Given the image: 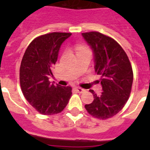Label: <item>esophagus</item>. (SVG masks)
Masks as SVG:
<instances>
[{
  "label": "esophagus",
  "instance_id": "obj_1",
  "mask_svg": "<svg viewBox=\"0 0 150 150\" xmlns=\"http://www.w3.org/2000/svg\"><path fill=\"white\" fill-rule=\"evenodd\" d=\"M75 90L79 93H84L86 90L84 89H82V88H80V87H76L75 88Z\"/></svg>",
  "mask_w": 150,
  "mask_h": 150
}]
</instances>
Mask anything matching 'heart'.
<instances>
[{"label":"heart","instance_id":"1","mask_svg":"<svg viewBox=\"0 0 150 150\" xmlns=\"http://www.w3.org/2000/svg\"><path fill=\"white\" fill-rule=\"evenodd\" d=\"M82 48H84L83 47H79V49H82Z\"/></svg>","mask_w":150,"mask_h":150}]
</instances>
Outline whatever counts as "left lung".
I'll use <instances>...</instances> for the list:
<instances>
[{
	"label": "left lung",
	"mask_w": 150,
	"mask_h": 150,
	"mask_svg": "<svg viewBox=\"0 0 150 150\" xmlns=\"http://www.w3.org/2000/svg\"><path fill=\"white\" fill-rule=\"evenodd\" d=\"M93 53L94 69L101 75L103 92L93 95V103L85 107L96 118H110L117 114L128 101L133 82V71L125 50L114 40L98 32L82 33Z\"/></svg>",
	"instance_id": "1"
}]
</instances>
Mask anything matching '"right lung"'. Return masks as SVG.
<instances>
[{"label": "right lung", "instance_id": "1", "mask_svg": "<svg viewBox=\"0 0 150 150\" xmlns=\"http://www.w3.org/2000/svg\"><path fill=\"white\" fill-rule=\"evenodd\" d=\"M71 33H51L32 41L20 66V85L22 93L35 109L44 115L58 114L67 106L71 87L54 85L53 76L61 46Z\"/></svg>", "mask_w": 150, "mask_h": 150}]
</instances>
